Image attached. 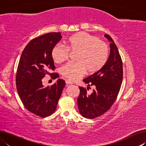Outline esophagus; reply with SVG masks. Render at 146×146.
<instances>
[{"mask_svg": "<svg viewBox=\"0 0 146 146\" xmlns=\"http://www.w3.org/2000/svg\"><path fill=\"white\" fill-rule=\"evenodd\" d=\"M66 86H68V85H70V84H72V82H70V81L69 80H66Z\"/></svg>", "mask_w": 146, "mask_h": 146, "instance_id": "1", "label": "esophagus"}]
</instances>
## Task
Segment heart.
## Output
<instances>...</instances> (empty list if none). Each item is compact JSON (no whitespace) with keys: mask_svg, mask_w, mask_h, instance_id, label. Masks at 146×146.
I'll list each match as a JSON object with an SVG mask.
<instances>
[{"mask_svg":"<svg viewBox=\"0 0 146 146\" xmlns=\"http://www.w3.org/2000/svg\"><path fill=\"white\" fill-rule=\"evenodd\" d=\"M66 46L56 44L51 50V57L55 63L66 60L71 52H78L76 63H68L60 69V73L69 80L75 81L87 73L95 74L102 69L107 62L109 48L107 44L98 37L86 32H78L71 35Z\"/></svg>","mask_w":146,"mask_h":146,"instance_id":"b5f03b06","label":"heart"}]
</instances>
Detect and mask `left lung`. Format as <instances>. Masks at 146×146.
Segmentation results:
<instances>
[{"label": "left lung", "instance_id": "8db88e82", "mask_svg": "<svg viewBox=\"0 0 146 146\" xmlns=\"http://www.w3.org/2000/svg\"><path fill=\"white\" fill-rule=\"evenodd\" d=\"M104 36L111 42L108 60L98 72L83 80L88 86H94L95 89L91 95H88L86 89L79 87V112L90 119L99 117L110 110L117 97L122 82V62L118 49L110 35L105 34Z\"/></svg>", "mask_w": 146, "mask_h": 146}]
</instances>
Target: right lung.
<instances>
[{
  "label": "right lung",
  "instance_id": "right-lung-1",
  "mask_svg": "<svg viewBox=\"0 0 146 146\" xmlns=\"http://www.w3.org/2000/svg\"><path fill=\"white\" fill-rule=\"evenodd\" d=\"M61 38L58 32L33 39L25 47L19 60L16 75L19 97L29 111L40 117L55 112L66 84L58 78L51 87H44L42 81L49 71L55 70L51 50ZM54 75L57 77L56 73Z\"/></svg>",
  "mask_w": 146,
  "mask_h": 146
}]
</instances>
